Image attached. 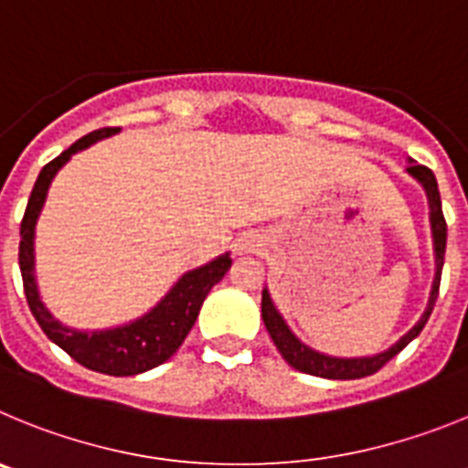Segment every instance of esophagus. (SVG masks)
<instances>
[{
    "instance_id": "esophagus-1",
    "label": "esophagus",
    "mask_w": 468,
    "mask_h": 468,
    "mask_svg": "<svg viewBox=\"0 0 468 468\" xmlns=\"http://www.w3.org/2000/svg\"><path fill=\"white\" fill-rule=\"evenodd\" d=\"M235 250H238V254H256V251L263 250V238L256 233H244L235 244Z\"/></svg>"
}]
</instances>
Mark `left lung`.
<instances>
[{
    "label": "left lung",
    "mask_w": 468,
    "mask_h": 468,
    "mask_svg": "<svg viewBox=\"0 0 468 468\" xmlns=\"http://www.w3.org/2000/svg\"><path fill=\"white\" fill-rule=\"evenodd\" d=\"M408 175L412 179H418L422 184L424 193H427L429 200V224H431V238H433V256H436V275H433V284H431V293H429V303L424 307L422 317L418 319V324L408 331L406 335L397 340V343L391 345L389 349L380 352V355L373 356H352V359H343V356H328L317 352V349L307 347L305 343L296 338L292 334V328L286 326V322L282 319V314L277 313L275 303H272L271 293L268 289H263V298H261V317H263L265 328H268V334H271L272 343L275 347L280 349V355L284 356V361L292 368L301 370V373H310V376H319V378H328V380H356V378H366L373 376L376 370H380L382 366L387 364L389 359L401 352L410 340H415L420 335V331L427 324L429 314L433 310V303L439 298V286H441V271H443V256H445V239H448V226H445V217H443V207H441V193H439V184H436V176L429 167L418 165V163H412L406 167Z\"/></svg>",
    "instance_id": "obj_1"
}]
</instances>
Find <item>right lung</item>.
<instances>
[{"instance_id":"obj_1","label":"right lung","mask_w":468,"mask_h":468,"mask_svg":"<svg viewBox=\"0 0 468 468\" xmlns=\"http://www.w3.org/2000/svg\"><path fill=\"white\" fill-rule=\"evenodd\" d=\"M121 128H102L95 133L86 134L79 142L62 151L58 158L44 165V170L37 176V184L32 188V196L27 200V209H25L23 224H20V275H23L25 298L27 305L35 314L37 324L41 326L46 335H48L58 347H62L67 355L81 366L98 373H107V376H137L144 370L161 366L163 361L170 359L175 355L188 331L196 324L197 313L203 307V301L207 298L209 289L221 277L229 272L230 256L221 254L209 263L200 265L196 271H188L186 275L179 277L170 292L165 293L161 303L151 307L144 317L134 319V322L123 324V326L107 328V331H77V328L62 326L53 314L46 310V305L39 298V289H37L35 277V226L39 218L41 207L46 203V193H48L53 176L58 175L62 165L69 161L77 151L88 149L98 140L112 137L119 133Z\"/></svg>"}]
</instances>
